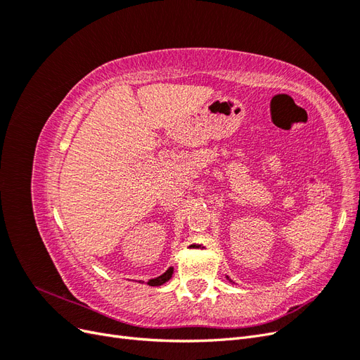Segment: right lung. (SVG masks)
Instances as JSON below:
<instances>
[{"mask_svg":"<svg viewBox=\"0 0 360 360\" xmlns=\"http://www.w3.org/2000/svg\"><path fill=\"white\" fill-rule=\"evenodd\" d=\"M172 271H174V269H172V267H169V269H168L163 275H160V276H158V278H155V279H150V281H148V285H151V287H158V285L165 284V282H167V281H169V278L172 276Z\"/></svg>","mask_w":360,"mask_h":360,"instance_id":"1","label":"right lung"}]
</instances>
